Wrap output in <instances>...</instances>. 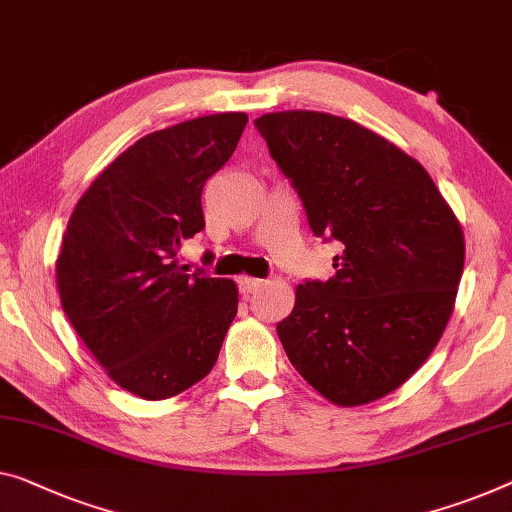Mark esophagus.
I'll return each instance as SVG.
<instances>
[{"label":"esophagus","mask_w":512,"mask_h":512,"mask_svg":"<svg viewBox=\"0 0 512 512\" xmlns=\"http://www.w3.org/2000/svg\"><path fill=\"white\" fill-rule=\"evenodd\" d=\"M264 282L262 280H257V278H250V276H241L239 278V289H241V294L243 296H248V294H255L259 287H262Z\"/></svg>","instance_id":"esophagus-1"}]
</instances>
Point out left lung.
<instances>
[{
	"label": "left lung",
	"instance_id": "1",
	"mask_svg": "<svg viewBox=\"0 0 512 512\" xmlns=\"http://www.w3.org/2000/svg\"><path fill=\"white\" fill-rule=\"evenodd\" d=\"M317 236L340 241L335 276L296 287L278 338L296 372L338 407L375 402L427 361L453 315L464 232L416 158L329 112L255 121Z\"/></svg>",
	"mask_w": 512,
	"mask_h": 512
}]
</instances>
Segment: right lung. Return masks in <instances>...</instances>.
<instances>
[{
  "instance_id": "obj_1",
  "label": "right lung",
  "mask_w": 512,
  "mask_h": 512,
  "mask_svg": "<svg viewBox=\"0 0 512 512\" xmlns=\"http://www.w3.org/2000/svg\"><path fill=\"white\" fill-rule=\"evenodd\" d=\"M246 112L144 135L85 190L55 262L68 322L108 377L144 400L209 375L239 308L230 278L183 273V239L204 230L202 188L230 156Z\"/></svg>"
}]
</instances>
